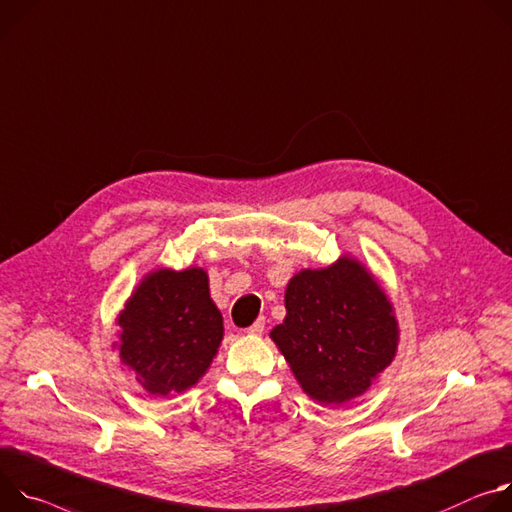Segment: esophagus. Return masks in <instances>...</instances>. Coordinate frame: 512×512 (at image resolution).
<instances>
[{
    "label": "esophagus",
    "mask_w": 512,
    "mask_h": 512,
    "mask_svg": "<svg viewBox=\"0 0 512 512\" xmlns=\"http://www.w3.org/2000/svg\"><path fill=\"white\" fill-rule=\"evenodd\" d=\"M250 335H260L264 331V317H258L248 329H246Z\"/></svg>",
    "instance_id": "34e87169"
}]
</instances>
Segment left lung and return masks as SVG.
<instances>
[{"mask_svg": "<svg viewBox=\"0 0 512 512\" xmlns=\"http://www.w3.org/2000/svg\"><path fill=\"white\" fill-rule=\"evenodd\" d=\"M285 307L287 317L270 337L319 403L342 405L360 396L396 354L392 305L356 260L299 272Z\"/></svg>", "mask_w": 512, "mask_h": 512, "instance_id": "1", "label": "left lung"}]
</instances>
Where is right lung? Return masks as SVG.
I'll list each match as a JSON object with an SVG mask.
<instances>
[{
  "instance_id": "1",
  "label": "right lung",
  "mask_w": 512,
  "mask_h": 512,
  "mask_svg": "<svg viewBox=\"0 0 512 512\" xmlns=\"http://www.w3.org/2000/svg\"><path fill=\"white\" fill-rule=\"evenodd\" d=\"M120 358L156 396L183 392L209 368L223 319L201 268L148 274L120 313Z\"/></svg>"
}]
</instances>
